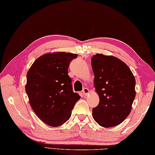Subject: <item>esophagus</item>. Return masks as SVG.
Returning <instances> with one entry per match:
<instances>
[{
    "label": "esophagus",
    "mask_w": 155,
    "mask_h": 155,
    "mask_svg": "<svg viewBox=\"0 0 155 155\" xmlns=\"http://www.w3.org/2000/svg\"><path fill=\"white\" fill-rule=\"evenodd\" d=\"M82 94H83V95L86 96L90 92V91L88 90V88H84L83 90H82Z\"/></svg>",
    "instance_id": "esophagus-1"
}]
</instances>
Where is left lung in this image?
<instances>
[{"instance_id":"obj_1","label":"left lung","mask_w":155,"mask_h":155,"mask_svg":"<svg viewBox=\"0 0 155 155\" xmlns=\"http://www.w3.org/2000/svg\"><path fill=\"white\" fill-rule=\"evenodd\" d=\"M91 64L100 98L92 109L93 117L102 127L116 126L131 111L136 94L135 77L127 64L116 57L97 53Z\"/></svg>"}]
</instances>
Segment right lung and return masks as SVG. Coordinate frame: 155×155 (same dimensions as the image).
<instances>
[{
    "label": "right lung",
    "mask_w": 155,
    "mask_h": 155,
    "mask_svg": "<svg viewBox=\"0 0 155 155\" xmlns=\"http://www.w3.org/2000/svg\"><path fill=\"white\" fill-rule=\"evenodd\" d=\"M77 54L46 53L31 64L25 88L32 110L47 125L58 127L69 120L81 96L73 91L68 75L71 61Z\"/></svg>",
    "instance_id": "right-lung-1"
}]
</instances>
